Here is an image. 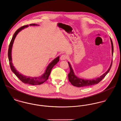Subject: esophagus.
<instances>
[{"mask_svg": "<svg viewBox=\"0 0 121 121\" xmlns=\"http://www.w3.org/2000/svg\"><path fill=\"white\" fill-rule=\"evenodd\" d=\"M67 58V56L66 55H65V54H63L62 55H61L60 57V59L61 60H66V59Z\"/></svg>", "mask_w": 121, "mask_h": 121, "instance_id": "34e87169", "label": "esophagus"}]
</instances>
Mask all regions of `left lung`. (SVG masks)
<instances>
[{
    "instance_id": "obj_1",
    "label": "left lung",
    "mask_w": 121,
    "mask_h": 121,
    "mask_svg": "<svg viewBox=\"0 0 121 121\" xmlns=\"http://www.w3.org/2000/svg\"><path fill=\"white\" fill-rule=\"evenodd\" d=\"M111 44V48H112V56H113V51H114V48H113V44L112 40L110 38ZM69 65V68H70V73L68 74V77H69V82H71V83L74 86H77V87H87V86H90L92 85H94L96 84H98L100 82H101L103 79L104 77L107 75V74L109 72V70L112 66V60L111 63V64L110 65V67L108 70L104 73L102 75L100 76L99 77H98L95 79H91V80H86L82 79L79 77H78L75 75L74 74V73L73 72V70L72 68V66L71 64H70L69 62H68Z\"/></svg>"
}]
</instances>
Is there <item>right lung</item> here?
I'll return each mask as SVG.
<instances>
[{
    "label": "right lung",
    "mask_w": 121,
    "mask_h": 121,
    "mask_svg": "<svg viewBox=\"0 0 121 121\" xmlns=\"http://www.w3.org/2000/svg\"><path fill=\"white\" fill-rule=\"evenodd\" d=\"M29 26H39L38 25L35 24H30ZM29 26L28 25H26L23 26L18 29L15 32L14 34L13 35L12 39L11 41V42L9 45V49H8V59H9V63H10V66L11 69L13 72L17 76V78L23 83H26V84H29L30 85H40L42 83H43L44 82H45L48 78L50 73L51 71L52 70V68L58 63V62L59 61V58L60 56H58L56 58H55L52 62H51L49 65L48 66L47 69H46L44 73L41 76L39 77H30V76H25L21 73H20L14 67L13 65V64L12 63V48L13 46V44L14 41V39L17 36V35L18 34V33L20 32L22 30L24 29V28L27 27Z\"/></svg>",
    "instance_id": "1"
}]
</instances>
